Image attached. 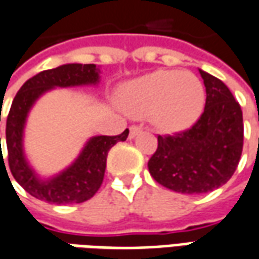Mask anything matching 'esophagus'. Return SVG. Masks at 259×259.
Returning a JSON list of instances; mask_svg holds the SVG:
<instances>
[{
  "label": "esophagus",
  "instance_id": "34e87169",
  "mask_svg": "<svg viewBox=\"0 0 259 259\" xmlns=\"http://www.w3.org/2000/svg\"><path fill=\"white\" fill-rule=\"evenodd\" d=\"M140 132H142V129H140L139 126H132L129 132V139H135Z\"/></svg>",
  "mask_w": 259,
  "mask_h": 259
}]
</instances>
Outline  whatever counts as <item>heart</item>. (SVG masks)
I'll return each instance as SVG.
<instances>
[{"label": "heart", "instance_id": "heart-1", "mask_svg": "<svg viewBox=\"0 0 259 259\" xmlns=\"http://www.w3.org/2000/svg\"><path fill=\"white\" fill-rule=\"evenodd\" d=\"M117 100L130 116L137 119L149 116L157 130L176 133L198 120L205 91L203 82L191 72L160 69L124 83Z\"/></svg>", "mask_w": 259, "mask_h": 259}]
</instances>
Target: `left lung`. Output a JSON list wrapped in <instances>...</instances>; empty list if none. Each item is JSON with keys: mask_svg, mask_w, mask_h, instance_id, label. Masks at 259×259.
Segmentation results:
<instances>
[{"mask_svg": "<svg viewBox=\"0 0 259 259\" xmlns=\"http://www.w3.org/2000/svg\"><path fill=\"white\" fill-rule=\"evenodd\" d=\"M205 107L191 129L157 137L147 167L163 187L181 194H204L221 187L238 166L244 143L242 110L220 79L200 69Z\"/></svg>", "mask_w": 259, "mask_h": 259, "instance_id": "obj_1", "label": "left lung"}]
</instances>
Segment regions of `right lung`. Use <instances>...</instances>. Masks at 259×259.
I'll return each instance as SVG.
<instances>
[{"label":"right lung","mask_w":259,"mask_h":259,"mask_svg":"<svg viewBox=\"0 0 259 259\" xmlns=\"http://www.w3.org/2000/svg\"><path fill=\"white\" fill-rule=\"evenodd\" d=\"M99 73L100 69L95 63L61 65L28 79L12 100L5 129L8 164L19 186L38 200L52 204H75L92 198L103 181L107 153L117 142H124L129 136V130L126 129L119 136L91 137L75 161L52 177H41L26 160L24 129L35 102L55 88L98 85ZM1 160H4L3 152Z\"/></svg>","instance_id":"right-lung-1"}]
</instances>
